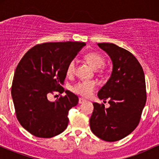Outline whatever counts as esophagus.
Segmentation results:
<instances>
[{
  "label": "esophagus",
  "instance_id": "obj_1",
  "mask_svg": "<svg viewBox=\"0 0 159 159\" xmlns=\"http://www.w3.org/2000/svg\"><path fill=\"white\" fill-rule=\"evenodd\" d=\"M85 101H86V100L84 99V98H79V99H78V103H79V104H82V103L84 102Z\"/></svg>",
  "mask_w": 159,
  "mask_h": 159
}]
</instances>
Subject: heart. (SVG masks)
Instances as JSON below:
<instances>
[{"instance_id":"heart-1","label":"heart","mask_w":159,"mask_h":159,"mask_svg":"<svg viewBox=\"0 0 159 159\" xmlns=\"http://www.w3.org/2000/svg\"><path fill=\"white\" fill-rule=\"evenodd\" d=\"M85 61L90 64L93 68L97 69L102 67L105 65V58L102 54L98 52H91L85 54ZM75 69V61L72 60L68 63L66 69V75L71 76L74 74ZM96 88V83L93 81H82L78 82L73 86L72 91L76 94L80 95L83 97H89L93 93Z\"/></svg>"}]
</instances>
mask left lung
I'll use <instances>...</instances> for the list:
<instances>
[{
    "label": "left lung",
    "mask_w": 159,
    "mask_h": 159,
    "mask_svg": "<svg viewBox=\"0 0 159 159\" xmlns=\"http://www.w3.org/2000/svg\"><path fill=\"white\" fill-rule=\"evenodd\" d=\"M98 45L113 63L111 78L98 93L100 99L109 100L110 107L93 102L90 125L100 139L114 142L129 135L139 124L147 101L145 76L141 65L129 51L113 43Z\"/></svg>",
    "instance_id": "8db88e82"
}]
</instances>
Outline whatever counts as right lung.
<instances>
[{
  "mask_svg": "<svg viewBox=\"0 0 159 159\" xmlns=\"http://www.w3.org/2000/svg\"><path fill=\"white\" fill-rule=\"evenodd\" d=\"M86 44L61 42L38 44L21 58L16 67L11 94L16 117L24 129L38 138H48L61 134L69 123V111L78 97L69 90L55 102L51 93L64 92L62 87L68 63Z\"/></svg>",
  "mask_w": 159,
  "mask_h": 159,
  "instance_id": "add662e5",
  "label": "right lung"
}]
</instances>
